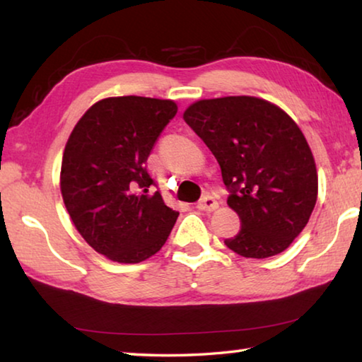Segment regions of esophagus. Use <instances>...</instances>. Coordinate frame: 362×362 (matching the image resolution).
<instances>
[{"instance_id": "34e87169", "label": "esophagus", "mask_w": 362, "mask_h": 362, "mask_svg": "<svg viewBox=\"0 0 362 362\" xmlns=\"http://www.w3.org/2000/svg\"><path fill=\"white\" fill-rule=\"evenodd\" d=\"M196 207H198L199 211H214V209H217V207H218V201L214 198V196L206 194L204 198H201L198 201V204H196Z\"/></svg>"}]
</instances>
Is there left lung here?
Returning <instances> with one entry per match:
<instances>
[{"label": "left lung", "mask_w": 362, "mask_h": 362, "mask_svg": "<svg viewBox=\"0 0 362 362\" xmlns=\"http://www.w3.org/2000/svg\"><path fill=\"white\" fill-rule=\"evenodd\" d=\"M183 119L222 169L241 230L226 247L267 259L291 246L315 209L317 175L306 139L287 113L249 95L199 100Z\"/></svg>", "instance_id": "1"}]
</instances>
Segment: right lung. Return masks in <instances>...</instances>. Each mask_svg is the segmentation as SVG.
<instances>
[{"instance_id": "add662e5", "label": "right lung", "mask_w": 362, "mask_h": 362, "mask_svg": "<svg viewBox=\"0 0 362 362\" xmlns=\"http://www.w3.org/2000/svg\"><path fill=\"white\" fill-rule=\"evenodd\" d=\"M177 113L173 100L110 97L94 103L65 145L60 189L86 243L119 263H139L166 243L179 212L151 193L146 159Z\"/></svg>"}]
</instances>
